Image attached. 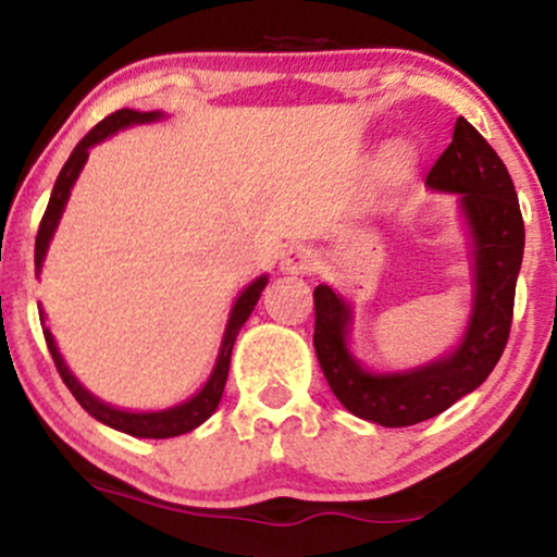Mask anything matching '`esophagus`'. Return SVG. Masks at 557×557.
Instances as JSON below:
<instances>
[{"label": "esophagus", "mask_w": 557, "mask_h": 557, "mask_svg": "<svg viewBox=\"0 0 557 557\" xmlns=\"http://www.w3.org/2000/svg\"><path fill=\"white\" fill-rule=\"evenodd\" d=\"M314 264H317L314 253H311L306 246H290L283 253V261H280V267H283V272L287 274H309L314 270Z\"/></svg>", "instance_id": "34e87169"}]
</instances>
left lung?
Segmentation results:
<instances>
[{"mask_svg": "<svg viewBox=\"0 0 557 557\" xmlns=\"http://www.w3.org/2000/svg\"><path fill=\"white\" fill-rule=\"evenodd\" d=\"M426 185L461 194L474 240V304L461 345L413 372L372 374L348 350L350 306L327 285L314 287V348L335 398L359 419L411 426L447 411L487 380L513 322L516 277L523 259V216L503 159L469 120L458 117L450 146Z\"/></svg>", "mask_w": 557, "mask_h": 557, "instance_id": "8db88e82", "label": "left lung"}]
</instances>
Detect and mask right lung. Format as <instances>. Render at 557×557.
<instances>
[{"label":"right lung","mask_w":557,"mask_h":557,"mask_svg":"<svg viewBox=\"0 0 557 557\" xmlns=\"http://www.w3.org/2000/svg\"><path fill=\"white\" fill-rule=\"evenodd\" d=\"M159 117H162V112L117 110L114 114H110V117L101 120L99 125H94L91 131H88L86 136L81 138V144L73 149V154H70V159L65 162V168H62L60 175H57V183H54V188H52V198H49L47 212H44V216H41V225H38L36 259H34L36 261V277H38V272H41V264H44V257H47L49 240H52V235H54V230H57V222H60L62 209H65V203H67V198H70V188H73L75 181H78L83 164H86L88 149H91V146H96V144H101V140H104V138H110L112 133L120 131V127L138 125V123H154V120H159ZM264 285H267V274H261V277L253 280V283L240 293L238 300H235L233 311H230V319H227L225 337H222L220 356H216L214 372L207 380V385L198 389L194 398L181 403V406H172V408H168V411H151V413L120 411V408L107 406L104 400L94 398V395L88 393V389L83 387L78 380H75L73 372H70V369H67V363L62 361V356H60V350H57V343H54L52 332H49V327H47V317H44V311H38V317H41L44 337H47V348H49V354H52L57 372H60L62 382H65L70 393L75 395V400H78L81 406L86 408V411L91 413L96 421H101V424L112 426V430L133 434V437L164 440V437H177V434H185V432L196 430L198 424H203V421H207L216 411L222 393H225L230 356H233L235 337H238V332H240L243 324H246V319L251 317L253 306H257V300L261 296V290H264Z\"/></svg>","instance_id":"right-lung-1"}]
</instances>
